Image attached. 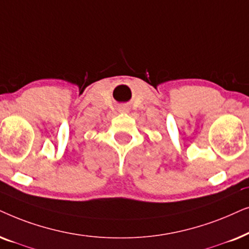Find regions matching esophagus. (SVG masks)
Masks as SVG:
<instances>
[{
	"label": "esophagus",
	"mask_w": 249,
	"mask_h": 249,
	"mask_svg": "<svg viewBox=\"0 0 249 249\" xmlns=\"http://www.w3.org/2000/svg\"><path fill=\"white\" fill-rule=\"evenodd\" d=\"M121 111H124V112L128 111V107H126V106H124V107L121 108Z\"/></svg>",
	"instance_id": "esophagus-1"
}]
</instances>
